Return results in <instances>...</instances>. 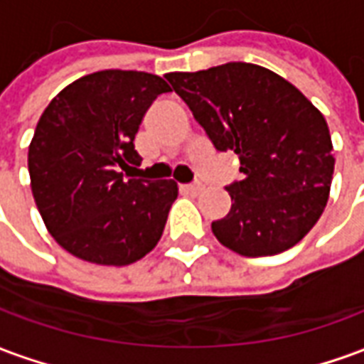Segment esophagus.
Here are the masks:
<instances>
[{
	"label": "esophagus",
	"mask_w": 364,
	"mask_h": 364,
	"mask_svg": "<svg viewBox=\"0 0 364 364\" xmlns=\"http://www.w3.org/2000/svg\"><path fill=\"white\" fill-rule=\"evenodd\" d=\"M183 193H187V195H198L200 191H203V185L200 183H191V185H181Z\"/></svg>",
	"instance_id": "1"
}]
</instances>
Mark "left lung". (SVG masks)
<instances>
[{
  "mask_svg": "<svg viewBox=\"0 0 364 364\" xmlns=\"http://www.w3.org/2000/svg\"><path fill=\"white\" fill-rule=\"evenodd\" d=\"M166 77L214 148L240 158L242 181L226 185L232 206L213 222L216 240L244 257L296 245L320 220L331 187L336 158L323 114L292 83L247 62Z\"/></svg>",
  "mask_w": 364,
  "mask_h": 364,
  "instance_id": "obj_1",
  "label": "left lung"
}]
</instances>
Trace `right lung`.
Segmentation results:
<instances>
[{
  "label": "right lung",
  "mask_w": 364,
  "mask_h": 364,
  "mask_svg": "<svg viewBox=\"0 0 364 364\" xmlns=\"http://www.w3.org/2000/svg\"><path fill=\"white\" fill-rule=\"evenodd\" d=\"M171 87L159 75L103 70L54 97L28 146L31 189L50 236L97 265H130L151 252L177 198V183L127 179L140 166L134 136Z\"/></svg>",
  "instance_id": "obj_1"
}]
</instances>
